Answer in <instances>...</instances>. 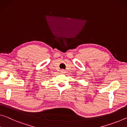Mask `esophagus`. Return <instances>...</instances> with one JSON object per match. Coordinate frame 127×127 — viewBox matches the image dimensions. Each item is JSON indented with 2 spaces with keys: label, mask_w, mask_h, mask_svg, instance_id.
<instances>
[{
  "label": "esophagus",
  "mask_w": 127,
  "mask_h": 127,
  "mask_svg": "<svg viewBox=\"0 0 127 127\" xmlns=\"http://www.w3.org/2000/svg\"><path fill=\"white\" fill-rule=\"evenodd\" d=\"M61 73H65V70H64L62 69V70H61Z\"/></svg>",
  "instance_id": "1"
}]
</instances>
